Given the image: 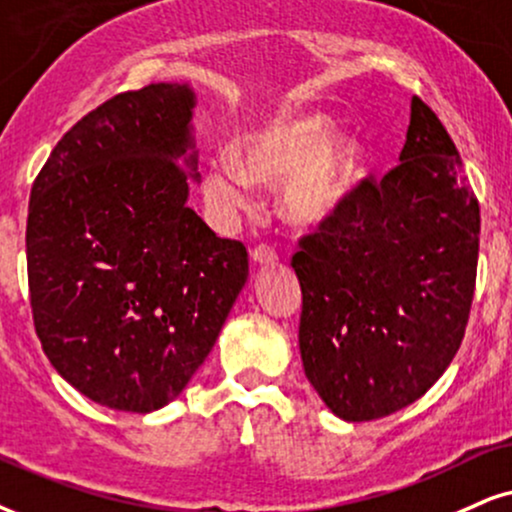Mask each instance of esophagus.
<instances>
[{
    "instance_id": "obj_1",
    "label": "esophagus",
    "mask_w": 512,
    "mask_h": 512,
    "mask_svg": "<svg viewBox=\"0 0 512 512\" xmlns=\"http://www.w3.org/2000/svg\"><path fill=\"white\" fill-rule=\"evenodd\" d=\"M251 258L258 263V266H275L277 254L270 244H258L251 249Z\"/></svg>"
}]
</instances>
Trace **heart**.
Segmentation results:
<instances>
[{
  "instance_id": "heart-1",
  "label": "heart",
  "mask_w": 512,
  "mask_h": 512,
  "mask_svg": "<svg viewBox=\"0 0 512 512\" xmlns=\"http://www.w3.org/2000/svg\"><path fill=\"white\" fill-rule=\"evenodd\" d=\"M323 116L277 118L242 137L235 156L220 154L201 175L204 197L220 213L249 204L251 182L287 178L282 206L296 225L313 227L330 220L356 185L361 154L351 140L330 136Z\"/></svg>"
}]
</instances>
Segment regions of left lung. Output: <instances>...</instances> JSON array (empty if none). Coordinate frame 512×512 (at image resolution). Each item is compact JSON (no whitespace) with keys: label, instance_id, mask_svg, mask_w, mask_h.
I'll return each mask as SVG.
<instances>
[{"label":"left lung","instance_id":"obj_1","mask_svg":"<svg viewBox=\"0 0 512 512\" xmlns=\"http://www.w3.org/2000/svg\"><path fill=\"white\" fill-rule=\"evenodd\" d=\"M479 201L430 106L410 104L401 163L368 175L299 239V346L339 418L377 420L418 401L463 342L477 280Z\"/></svg>","mask_w":512,"mask_h":512}]
</instances>
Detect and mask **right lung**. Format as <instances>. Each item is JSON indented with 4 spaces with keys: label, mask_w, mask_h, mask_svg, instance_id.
Listing matches in <instances>:
<instances>
[{
    "label": "right lung",
    "mask_w": 512,
    "mask_h": 512,
    "mask_svg": "<svg viewBox=\"0 0 512 512\" xmlns=\"http://www.w3.org/2000/svg\"><path fill=\"white\" fill-rule=\"evenodd\" d=\"M192 106L170 82L116 94L61 137L30 192L42 349L80 394L125 413L180 396L249 275L246 246L185 204Z\"/></svg>",
    "instance_id": "right-lung-1"
}]
</instances>
